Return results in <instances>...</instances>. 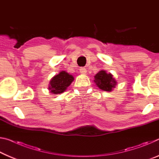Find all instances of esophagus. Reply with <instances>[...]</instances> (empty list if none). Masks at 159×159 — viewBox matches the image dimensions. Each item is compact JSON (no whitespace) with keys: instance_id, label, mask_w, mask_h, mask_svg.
<instances>
[{"instance_id":"1","label":"esophagus","mask_w":159,"mask_h":159,"mask_svg":"<svg viewBox=\"0 0 159 159\" xmlns=\"http://www.w3.org/2000/svg\"><path fill=\"white\" fill-rule=\"evenodd\" d=\"M79 71L80 74H85L86 72H87V70H86L85 68H83V67H81V68H80L79 69Z\"/></svg>"}]
</instances>
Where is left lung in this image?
<instances>
[{"label":"left lung","instance_id":"1","mask_svg":"<svg viewBox=\"0 0 159 159\" xmlns=\"http://www.w3.org/2000/svg\"><path fill=\"white\" fill-rule=\"evenodd\" d=\"M94 81L99 88L104 91H111L116 85L114 78L111 74H107L106 71H100L95 76Z\"/></svg>","mask_w":159,"mask_h":159}]
</instances>
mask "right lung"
I'll return each mask as SVG.
<instances>
[{
    "instance_id": "right-lung-1",
    "label": "right lung",
    "mask_w": 159,
    "mask_h": 159,
    "mask_svg": "<svg viewBox=\"0 0 159 159\" xmlns=\"http://www.w3.org/2000/svg\"><path fill=\"white\" fill-rule=\"evenodd\" d=\"M74 79L73 76L66 73V71H61L58 75H56L51 79L48 89L50 93L56 95L61 93L64 92Z\"/></svg>"
}]
</instances>
